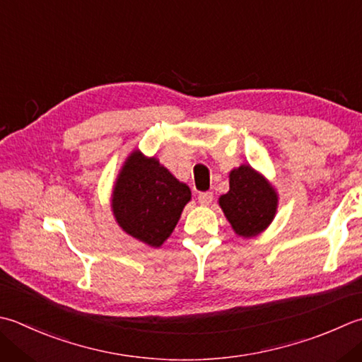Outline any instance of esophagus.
I'll return each instance as SVG.
<instances>
[{
	"label": "esophagus",
	"mask_w": 362,
	"mask_h": 362,
	"mask_svg": "<svg viewBox=\"0 0 362 362\" xmlns=\"http://www.w3.org/2000/svg\"><path fill=\"white\" fill-rule=\"evenodd\" d=\"M197 201H199V204L204 205V207H209L211 201H214V193H210V191H205V193H201L199 196H197Z\"/></svg>",
	"instance_id": "1"
}]
</instances>
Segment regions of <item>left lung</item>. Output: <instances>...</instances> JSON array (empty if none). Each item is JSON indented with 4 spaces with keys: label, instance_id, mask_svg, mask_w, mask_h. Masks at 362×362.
I'll use <instances>...</instances> for the list:
<instances>
[{
    "label": "left lung",
    "instance_id": "1",
    "mask_svg": "<svg viewBox=\"0 0 362 362\" xmlns=\"http://www.w3.org/2000/svg\"><path fill=\"white\" fill-rule=\"evenodd\" d=\"M219 207L237 235L251 238L273 221L278 194L264 175L250 165H242L230 171L229 191L219 197Z\"/></svg>",
    "mask_w": 362,
    "mask_h": 362
}]
</instances>
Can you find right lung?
<instances>
[{
    "label": "right lung",
    "mask_w": 362,
    "mask_h": 362,
    "mask_svg": "<svg viewBox=\"0 0 362 362\" xmlns=\"http://www.w3.org/2000/svg\"><path fill=\"white\" fill-rule=\"evenodd\" d=\"M189 199L191 191L185 183L177 180L155 157L147 158L134 151L117 175L111 209L122 230L158 247L173 233Z\"/></svg>",
    "instance_id": "1"
}]
</instances>
